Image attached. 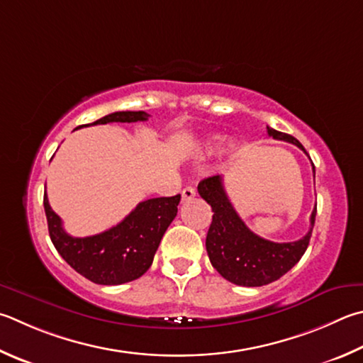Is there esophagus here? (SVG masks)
Listing matches in <instances>:
<instances>
[{
  "label": "esophagus",
  "mask_w": 363,
  "mask_h": 363,
  "mask_svg": "<svg viewBox=\"0 0 363 363\" xmlns=\"http://www.w3.org/2000/svg\"><path fill=\"white\" fill-rule=\"evenodd\" d=\"M195 195H196L195 187L189 186L182 190V201H190L192 199H195Z\"/></svg>",
  "instance_id": "obj_1"
}]
</instances>
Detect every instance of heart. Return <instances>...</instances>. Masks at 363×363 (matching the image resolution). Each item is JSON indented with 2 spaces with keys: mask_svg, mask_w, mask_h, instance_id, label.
Segmentation results:
<instances>
[{
  "mask_svg": "<svg viewBox=\"0 0 363 363\" xmlns=\"http://www.w3.org/2000/svg\"><path fill=\"white\" fill-rule=\"evenodd\" d=\"M217 138L214 136V138H209V140L204 143V147L206 149H214L216 146H217ZM236 149V143L235 141H228V144H227V150H230V152H233V150Z\"/></svg>",
  "mask_w": 363,
  "mask_h": 363,
  "instance_id": "obj_1",
  "label": "heart"
}]
</instances>
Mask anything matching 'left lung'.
<instances>
[{"instance_id": "8db88e82", "label": "left lung", "mask_w": 363, "mask_h": 363, "mask_svg": "<svg viewBox=\"0 0 363 363\" xmlns=\"http://www.w3.org/2000/svg\"><path fill=\"white\" fill-rule=\"evenodd\" d=\"M268 135L274 140L287 141L305 150L294 136L269 128ZM306 152V150H305ZM314 169V167H313ZM201 199L213 208V222L208 230L206 250L213 267L222 278L236 286L260 287L284 276L301 259L311 240L315 211L311 213L309 232L298 241L273 242L260 238L246 227L230 203L223 189L222 177H206L199 184Z\"/></svg>"}]
</instances>
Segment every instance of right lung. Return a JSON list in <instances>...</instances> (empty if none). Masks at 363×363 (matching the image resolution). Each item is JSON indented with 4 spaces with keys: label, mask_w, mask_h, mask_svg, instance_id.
Masks as SVG:
<instances>
[{
    "label": "right lung",
    "mask_w": 363,
    "mask_h": 363,
    "mask_svg": "<svg viewBox=\"0 0 363 363\" xmlns=\"http://www.w3.org/2000/svg\"><path fill=\"white\" fill-rule=\"evenodd\" d=\"M147 117L144 111H118L90 125L130 123L147 121ZM179 201L181 195L141 201L116 227L85 238L65 232L62 219L50 208L48 194H44V211L50 240L65 262L95 284L118 286L141 278L152 265L163 235L177 214Z\"/></svg>",
    "instance_id": "right-lung-1"
}]
</instances>
